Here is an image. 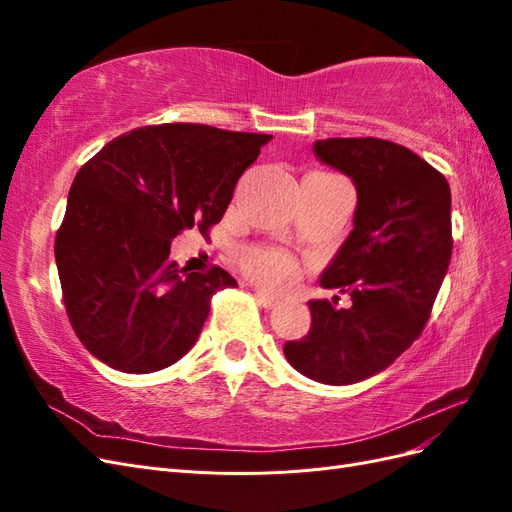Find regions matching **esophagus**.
Wrapping results in <instances>:
<instances>
[{"label":"esophagus","instance_id":"34e87169","mask_svg":"<svg viewBox=\"0 0 512 512\" xmlns=\"http://www.w3.org/2000/svg\"><path fill=\"white\" fill-rule=\"evenodd\" d=\"M254 297L258 299V303H260L262 307H267V309L280 305V299L273 297V294H269L267 290H262V288H256V290H254Z\"/></svg>","mask_w":512,"mask_h":512}]
</instances>
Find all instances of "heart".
<instances>
[{
    "label": "heart",
    "mask_w": 512,
    "mask_h": 512,
    "mask_svg": "<svg viewBox=\"0 0 512 512\" xmlns=\"http://www.w3.org/2000/svg\"><path fill=\"white\" fill-rule=\"evenodd\" d=\"M243 265L258 282L269 284L273 288H284L292 284L294 277H297V265H294V260L273 250L250 252L245 256Z\"/></svg>",
    "instance_id": "obj_1"
}]
</instances>
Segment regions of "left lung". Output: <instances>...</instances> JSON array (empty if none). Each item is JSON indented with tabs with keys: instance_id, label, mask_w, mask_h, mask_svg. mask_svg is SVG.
<instances>
[{
	"instance_id": "left-lung-1",
	"label": "left lung",
	"mask_w": 512,
	"mask_h": 512,
	"mask_svg": "<svg viewBox=\"0 0 512 512\" xmlns=\"http://www.w3.org/2000/svg\"><path fill=\"white\" fill-rule=\"evenodd\" d=\"M314 156L356 188L354 228L320 277L352 305L309 301L312 329L284 354L309 380L342 386L380 374L423 333L453 252L451 188L382 138H324Z\"/></svg>"
}]
</instances>
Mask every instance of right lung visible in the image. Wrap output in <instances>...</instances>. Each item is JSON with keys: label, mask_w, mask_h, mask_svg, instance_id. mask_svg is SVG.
<instances>
[{"label": "right lung", "mask_w": 512, "mask_h": 512, "mask_svg": "<svg viewBox=\"0 0 512 512\" xmlns=\"http://www.w3.org/2000/svg\"><path fill=\"white\" fill-rule=\"evenodd\" d=\"M271 134L162 123L121 134L76 173L55 260L81 344L126 374L177 363L196 344L211 297L235 288L220 267L170 262L181 230L222 220L247 166Z\"/></svg>", "instance_id": "add662e5"}]
</instances>
